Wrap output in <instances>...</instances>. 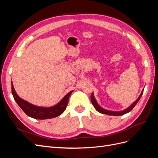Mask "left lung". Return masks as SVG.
<instances>
[{
	"label": "left lung",
	"instance_id": "1",
	"mask_svg": "<svg viewBox=\"0 0 158 158\" xmlns=\"http://www.w3.org/2000/svg\"><path fill=\"white\" fill-rule=\"evenodd\" d=\"M143 92H144V89L142 90V93L140 94V96L138 97V98L136 100V101L134 102L131 106H129L127 109L123 110V111H109V110H107V109H104L103 108H102V107H100L96 99H95L94 98V93H92V94H91V101H92V103L93 104L94 107H95V109L97 110V111L99 113H101L102 114H108V115H114V116H120V115H123V114H125L128 112H130L131 110L135 107V106H136V105L137 104V103L138 102V101H139L142 95L143 94Z\"/></svg>",
	"mask_w": 158,
	"mask_h": 158
}]
</instances>
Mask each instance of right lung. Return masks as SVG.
Segmentation results:
<instances>
[{
    "label": "right lung",
    "mask_w": 158,
    "mask_h": 158,
    "mask_svg": "<svg viewBox=\"0 0 158 158\" xmlns=\"http://www.w3.org/2000/svg\"><path fill=\"white\" fill-rule=\"evenodd\" d=\"M73 91H70L58 103L50 107H43L34 106L18 96L14 88L12 82V94L17 104L27 116L36 119H47L56 117L63 113L67 106L69 99Z\"/></svg>",
    "instance_id": "right-lung-1"
}]
</instances>
